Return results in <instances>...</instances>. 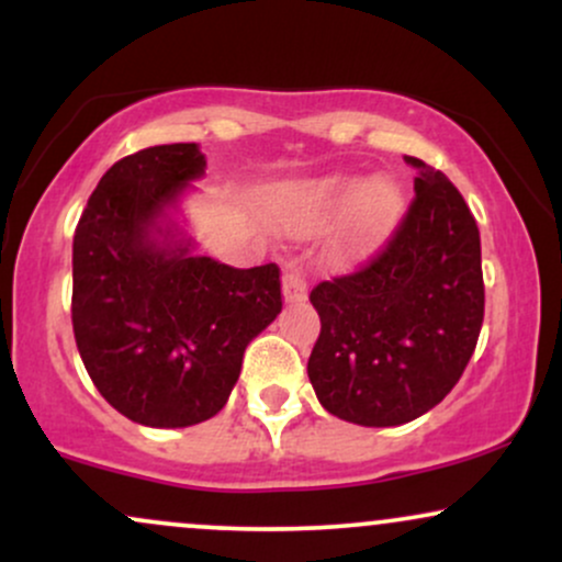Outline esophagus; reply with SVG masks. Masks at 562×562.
Returning <instances> with one entry per match:
<instances>
[{
    "label": "esophagus",
    "instance_id": "1",
    "mask_svg": "<svg viewBox=\"0 0 562 562\" xmlns=\"http://www.w3.org/2000/svg\"><path fill=\"white\" fill-rule=\"evenodd\" d=\"M306 293H308V285L299 269H285V274H282V295H285V301L299 303L306 299Z\"/></svg>",
    "mask_w": 562,
    "mask_h": 562
}]
</instances>
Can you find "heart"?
I'll list each match as a JSON object with an SVG mask.
<instances>
[{
	"label": "heart",
	"instance_id": "heart-1",
	"mask_svg": "<svg viewBox=\"0 0 562 562\" xmlns=\"http://www.w3.org/2000/svg\"><path fill=\"white\" fill-rule=\"evenodd\" d=\"M362 190V182L353 177H322L308 182L301 190V205L308 216H327L335 209L346 205L348 200H353ZM398 211V195L389 182H372L362 192L357 203V218H353V235L351 245L353 248H364L375 237L389 227V222L396 216Z\"/></svg>",
	"mask_w": 562,
	"mask_h": 562
}]
</instances>
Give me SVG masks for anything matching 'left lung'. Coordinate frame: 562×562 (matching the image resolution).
Returning <instances> with one entry per match:
<instances>
[{
    "instance_id": "1",
    "label": "left lung",
    "mask_w": 562,
    "mask_h": 562,
    "mask_svg": "<svg viewBox=\"0 0 562 562\" xmlns=\"http://www.w3.org/2000/svg\"><path fill=\"white\" fill-rule=\"evenodd\" d=\"M404 160L420 173L398 227L370 261L308 295L322 322L308 357L314 393L330 415L367 428L434 409L483 325L479 224L441 171Z\"/></svg>"
}]
</instances>
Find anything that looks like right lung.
Wrapping results in <instances>:
<instances>
[{"instance_id":"add662e5","label":"right lung","mask_w":562,"mask_h":562,"mask_svg":"<svg viewBox=\"0 0 562 562\" xmlns=\"http://www.w3.org/2000/svg\"><path fill=\"white\" fill-rule=\"evenodd\" d=\"M203 173L195 142L121 158L74 235L81 362L113 409L150 428L214 417L240 378L245 346L282 308L277 263L235 269L190 256V243L156 240L166 209Z\"/></svg>"}]
</instances>
